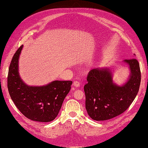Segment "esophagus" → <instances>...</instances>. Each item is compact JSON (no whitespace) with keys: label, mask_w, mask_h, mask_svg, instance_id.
I'll use <instances>...</instances> for the list:
<instances>
[{"label":"esophagus","mask_w":148,"mask_h":148,"mask_svg":"<svg viewBox=\"0 0 148 148\" xmlns=\"http://www.w3.org/2000/svg\"><path fill=\"white\" fill-rule=\"evenodd\" d=\"M73 85L75 87H79L80 86V83L78 81H74Z\"/></svg>","instance_id":"34e87169"}]
</instances>
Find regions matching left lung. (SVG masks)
Segmentation results:
<instances>
[{"instance_id": "8db88e82", "label": "left lung", "mask_w": 148, "mask_h": 148, "mask_svg": "<svg viewBox=\"0 0 148 148\" xmlns=\"http://www.w3.org/2000/svg\"><path fill=\"white\" fill-rule=\"evenodd\" d=\"M130 67V79L121 86L113 83L109 68H95L89 72L84 85L86 109L90 117L97 121L112 119L125 112L139 90L141 73L136 59L123 60Z\"/></svg>"}]
</instances>
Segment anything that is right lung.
Masks as SVG:
<instances>
[{"label":"right lung","mask_w":148,"mask_h":148,"mask_svg":"<svg viewBox=\"0 0 148 148\" xmlns=\"http://www.w3.org/2000/svg\"><path fill=\"white\" fill-rule=\"evenodd\" d=\"M23 45L14 54L8 75L10 95L20 112L34 121L47 122L56 118L71 89L72 81H53L42 86H29L18 74V59Z\"/></svg>","instance_id":"obj_1"}]
</instances>
